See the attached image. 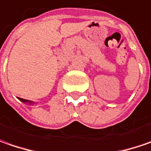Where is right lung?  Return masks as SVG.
Segmentation results:
<instances>
[{
	"label": "right lung",
	"mask_w": 151,
	"mask_h": 151,
	"mask_svg": "<svg viewBox=\"0 0 151 151\" xmlns=\"http://www.w3.org/2000/svg\"><path fill=\"white\" fill-rule=\"evenodd\" d=\"M19 99H20V100H21V101H22V102H23V103H26V104H27V103H28V104H33L32 102L30 101V100H26V99H21V98H19Z\"/></svg>",
	"instance_id": "right-lung-1"
}]
</instances>
